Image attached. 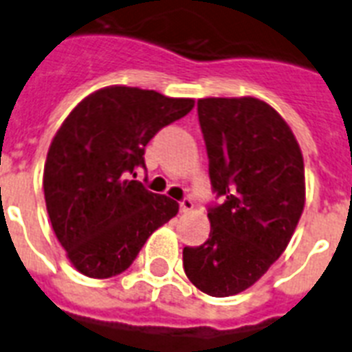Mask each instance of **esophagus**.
<instances>
[{
	"mask_svg": "<svg viewBox=\"0 0 352 352\" xmlns=\"http://www.w3.org/2000/svg\"><path fill=\"white\" fill-rule=\"evenodd\" d=\"M179 208H181L182 214H186V212H192L193 210V203H192V199H182L181 203H179Z\"/></svg>",
	"mask_w": 352,
	"mask_h": 352,
	"instance_id": "esophagus-1",
	"label": "esophagus"
}]
</instances>
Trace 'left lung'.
Instances as JSON below:
<instances>
[{"label":"left lung","instance_id":"left-lung-1","mask_svg":"<svg viewBox=\"0 0 352 352\" xmlns=\"http://www.w3.org/2000/svg\"><path fill=\"white\" fill-rule=\"evenodd\" d=\"M212 190L208 241L184 246L188 279L215 298L256 283L289 245L305 204L301 149L287 122L263 100L197 102Z\"/></svg>","mask_w":352,"mask_h":352}]
</instances>
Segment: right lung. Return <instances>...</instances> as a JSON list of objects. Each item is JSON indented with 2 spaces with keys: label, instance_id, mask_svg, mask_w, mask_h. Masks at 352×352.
<instances>
[{
  "label": "right lung",
  "instance_id": "add662e5",
  "mask_svg": "<svg viewBox=\"0 0 352 352\" xmlns=\"http://www.w3.org/2000/svg\"><path fill=\"white\" fill-rule=\"evenodd\" d=\"M192 98L111 85L80 102L54 135L43 170L52 230L74 268L96 279L131 267L179 204L133 181L146 144L192 111Z\"/></svg>",
  "mask_w": 352,
  "mask_h": 352
}]
</instances>
